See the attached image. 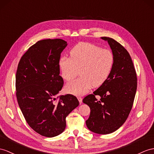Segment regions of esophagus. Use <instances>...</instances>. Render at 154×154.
Masks as SVG:
<instances>
[{"label": "esophagus", "mask_w": 154, "mask_h": 154, "mask_svg": "<svg viewBox=\"0 0 154 154\" xmlns=\"http://www.w3.org/2000/svg\"><path fill=\"white\" fill-rule=\"evenodd\" d=\"M78 100H79L80 103H82V98L81 97H78Z\"/></svg>", "instance_id": "esophagus-1"}]
</instances>
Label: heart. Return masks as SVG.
Instances as JSON below:
<instances>
[{"instance_id":"obj_1","label":"heart","mask_w":154,"mask_h":154,"mask_svg":"<svg viewBox=\"0 0 154 154\" xmlns=\"http://www.w3.org/2000/svg\"><path fill=\"white\" fill-rule=\"evenodd\" d=\"M70 54V57L63 56L59 60L61 76L70 81L77 76L80 69L81 76L66 85L67 93L82 95L92 86L103 85L109 77L114 62L111 51L93 44L80 42L71 49Z\"/></svg>"}]
</instances>
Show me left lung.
<instances>
[{"instance_id":"8db88e82","label":"left lung","mask_w":154,"mask_h":154,"mask_svg":"<svg viewBox=\"0 0 154 154\" xmlns=\"http://www.w3.org/2000/svg\"><path fill=\"white\" fill-rule=\"evenodd\" d=\"M107 41L114 55V62L109 77L93 94L86 96L83 103L90 108L86 125L93 133L106 134L118 129L128 118L137 88L135 69L128 51L113 38ZM95 95H99L98 101Z\"/></svg>"}]
</instances>
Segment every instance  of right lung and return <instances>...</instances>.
I'll return each mask as SVG.
<instances>
[{"label":"right lung","instance_id":"right-lung-1","mask_svg":"<svg viewBox=\"0 0 154 154\" xmlns=\"http://www.w3.org/2000/svg\"><path fill=\"white\" fill-rule=\"evenodd\" d=\"M67 42L62 39L39 40L25 52L17 66L16 97L29 126L41 135L54 137L66 127V118L79 105L75 96L56 97L63 86L58 62Z\"/></svg>","mask_w":154,"mask_h":154}]
</instances>
